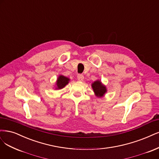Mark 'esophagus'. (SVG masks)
<instances>
[{
	"mask_svg": "<svg viewBox=\"0 0 159 159\" xmlns=\"http://www.w3.org/2000/svg\"><path fill=\"white\" fill-rule=\"evenodd\" d=\"M77 78H78V80L80 81H83L84 79V76L82 75V74H78V76H77Z\"/></svg>",
	"mask_w": 159,
	"mask_h": 159,
	"instance_id": "esophagus-1",
	"label": "esophagus"
}]
</instances>
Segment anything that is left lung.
<instances>
[{"mask_svg":"<svg viewBox=\"0 0 159 159\" xmlns=\"http://www.w3.org/2000/svg\"><path fill=\"white\" fill-rule=\"evenodd\" d=\"M91 87L93 90L95 96L98 98L105 96L106 93L107 92V87L99 80H97L93 82L91 84Z\"/></svg>","mask_w":159,"mask_h":159,"instance_id":"obj_1","label":"left lung"}]
</instances>
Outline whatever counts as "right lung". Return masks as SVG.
<instances>
[{
	"label": "right lung",
	"instance_id": "right-lung-1",
	"mask_svg": "<svg viewBox=\"0 0 159 159\" xmlns=\"http://www.w3.org/2000/svg\"><path fill=\"white\" fill-rule=\"evenodd\" d=\"M70 81V78L66 77V76L63 75H59L56 81L54 88H55V89H58V90L62 89L66 85L68 84Z\"/></svg>",
	"mask_w": 159,
	"mask_h": 159
}]
</instances>
